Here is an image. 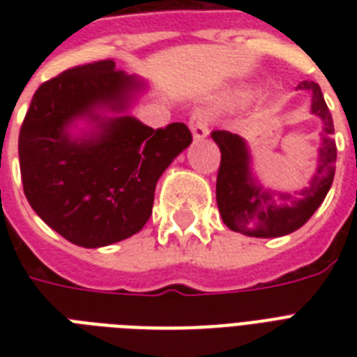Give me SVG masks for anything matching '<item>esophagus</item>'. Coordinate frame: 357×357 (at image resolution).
<instances>
[{
	"label": "esophagus",
	"instance_id": "1",
	"mask_svg": "<svg viewBox=\"0 0 357 357\" xmlns=\"http://www.w3.org/2000/svg\"><path fill=\"white\" fill-rule=\"evenodd\" d=\"M189 126H190V131H192V137H195V140H204L207 135H209V119H207V114L202 113V111H198V113L192 114V119H190Z\"/></svg>",
	"mask_w": 357,
	"mask_h": 357
}]
</instances>
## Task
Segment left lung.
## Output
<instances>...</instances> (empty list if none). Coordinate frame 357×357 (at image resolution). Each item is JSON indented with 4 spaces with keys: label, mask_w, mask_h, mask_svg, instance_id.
<instances>
[{
    "label": "left lung",
    "mask_w": 357,
    "mask_h": 357,
    "mask_svg": "<svg viewBox=\"0 0 357 357\" xmlns=\"http://www.w3.org/2000/svg\"><path fill=\"white\" fill-rule=\"evenodd\" d=\"M296 89L310 94V113L322 122L315 172L304 189L285 192L266 187L254 172V159L243 137L229 131H213L211 135L220 148L217 176L218 211L224 224L238 234L257 238L293 234L321 207L333 183L337 148L332 137V114L317 83L302 81Z\"/></svg>",
    "instance_id": "1"
}]
</instances>
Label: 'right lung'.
<instances>
[{"label": "right lung", "instance_id": "obj_1", "mask_svg": "<svg viewBox=\"0 0 357 357\" xmlns=\"http://www.w3.org/2000/svg\"><path fill=\"white\" fill-rule=\"evenodd\" d=\"M150 86L114 61L75 66L38 86L18 139L33 211L83 248L144 228L155 185L192 135L181 122L151 129L129 114Z\"/></svg>", "mask_w": 357, "mask_h": 357}]
</instances>
